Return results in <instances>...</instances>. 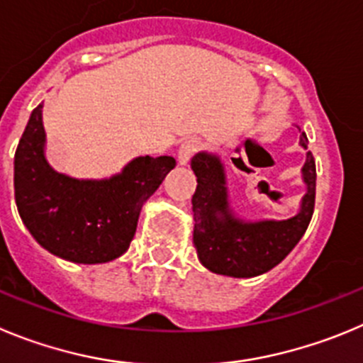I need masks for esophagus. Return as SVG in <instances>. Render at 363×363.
Wrapping results in <instances>:
<instances>
[{"mask_svg":"<svg viewBox=\"0 0 363 363\" xmlns=\"http://www.w3.org/2000/svg\"><path fill=\"white\" fill-rule=\"evenodd\" d=\"M199 148H201V141H199L197 138H188V140L182 141L181 147H179L177 150L179 164H188L189 159L193 157V154L199 152Z\"/></svg>","mask_w":363,"mask_h":363,"instance_id":"obj_1","label":"esophagus"}]
</instances>
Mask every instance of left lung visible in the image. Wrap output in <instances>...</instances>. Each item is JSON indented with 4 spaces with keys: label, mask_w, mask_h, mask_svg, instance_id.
Returning a JSON list of instances; mask_svg holds the SVG:
<instances>
[{
    "label": "left lung",
    "mask_w": 363,
    "mask_h": 363,
    "mask_svg": "<svg viewBox=\"0 0 363 363\" xmlns=\"http://www.w3.org/2000/svg\"><path fill=\"white\" fill-rule=\"evenodd\" d=\"M299 145L308 150L306 134ZM197 175L193 193V243L202 265L215 274L231 277H254L279 265L306 233L315 208V161L306 152L303 181L306 193L299 213L286 220L247 222L235 215L229 204L225 170L216 154L199 152L191 159Z\"/></svg>",
    "instance_id": "8db88e82"
}]
</instances>
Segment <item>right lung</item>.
Returning <instances> with one entry per match:
<instances>
[{"label": "right lung", "instance_id": "1", "mask_svg": "<svg viewBox=\"0 0 363 363\" xmlns=\"http://www.w3.org/2000/svg\"><path fill=\"white\" fill-rule=\"evenodd\" d=\"M43 104L30 114L13 155L19 216L40 247L84 265L107 263L127 252L141 208L161 186L175 159L135 157L109 179L59 174L44 155Z\"/></svg>", "mask_w": 363, "mask_h": 363}]
</instances>
